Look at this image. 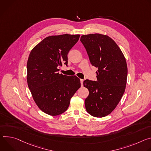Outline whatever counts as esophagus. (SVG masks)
Segmentation results:
<instances>
[{
	"label": "esophagus",
	"mask_w": 151,
	"mask_h": 151,
	"mask_svg": "<svg viewBox=\"0 0 151 151\" xmlns=\"http://www.w3.org/2000/svg\"><path fill=\"white\" fill-rule=\"evenodd\" d=\"M83 81H84V80H83V79H80V83H81V86L83 85Z\"/></svg>",
	"instance_id": "esophagus-1"
}]
</instances>
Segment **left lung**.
Wrapping results in <instances>:
<instances>
[{
	"label": "left lung",
	"mask_w": 151,
	"mask_h": 151,
	"mask_svg": "<svg viewBox=\"0 0 151 151\" xmlns=\"http://www.w3.org/2000/svg\"><path fill=\"white\" fill-rule=\"evenodd\" d=\"M80 41L91 64L98 68L96 81H83L89 92L85 101L86 110L92 116L103 118L116 108L125 92L128 74L126 60L118 45L107 35H82Z\"/></svg>",
	"instance_id": "1"
}]
</instances>
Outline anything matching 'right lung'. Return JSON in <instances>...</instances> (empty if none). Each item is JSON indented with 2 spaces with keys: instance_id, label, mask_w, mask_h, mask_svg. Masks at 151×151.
I'll use <instances>...</instances> for the list:
<instances>
[{
  "instance_id": "obj_1",
  "label": "right lung",
  "mask_w": 151,
  "mask_h": 151,
  "mask_svg": "<svg viewBox=\"0 0 151 151\" xmlns=\"http://www.w3.org/2000/svg\"><path fill=\"white\" fill-rule=\"evenodd\" d=\"M80 35L50 36L33 48L27 63V81L38 107L51 116L59 115L68 108L70 100L80 88L76 76L59 74L60 66L68 65V53Z\"/></svg>"
}]
</instances>
